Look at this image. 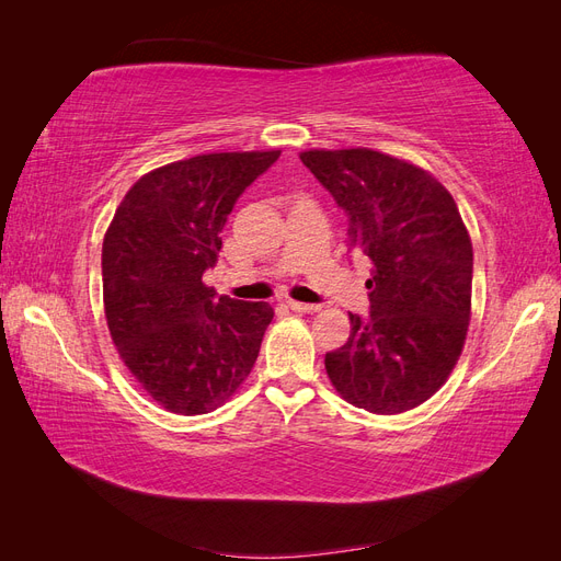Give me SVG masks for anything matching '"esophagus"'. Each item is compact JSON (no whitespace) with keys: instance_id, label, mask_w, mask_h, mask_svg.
I'll return each instance as SVG.
<instances>
[{"instance_id":"34e87169","label":"esophagus","mask_w":561,"mask_h":561,"mask_svg":"<svg viewBox=\"0 0 561 561\" xmlns=\"http://www.w3.org/2000/svg\"><path fill=\"white\" fill-rule=\"evenodd\" d=\"M287 307H290L297 313H316V311H320V304H307V301H295V299L287 301Z\"/></svg>"}]
</instances>
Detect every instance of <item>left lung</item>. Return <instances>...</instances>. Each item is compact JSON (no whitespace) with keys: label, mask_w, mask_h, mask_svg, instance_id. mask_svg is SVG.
Listing matches in <instances>:
<instances>
[{"label":"left lung","mask_w":561,"mask_h":561,"mask_svg":"<svg viewBox=\"0 0 561 561\" xmlns=\"http://www.w3.org/2000/svg\"><path fill=\"white\" fill-rule=\"evenodd\" d=\"M301 163L348 217V248L371 260L369 318L325 353L339 396L375 414L426 402L461 355L472 243L451 194L431 173L371 149H313Z\"/></svg>","instance_id":"left-lung-1"}]
</instances>
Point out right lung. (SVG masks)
<instances>
[{"mask_svg":"<svg viewBox=\"0 0 561 561\" xmlns=\"http://www.w3.org/2000/svg\"><path fill=\"white\" fill-rule=\"evenodd\" d=\"M280 151H222L168 163L135 182L103 241L112 342L130 375L168 412L206 414L257 360L274 309L217 295L227 217Z\"/></svg>","mask_w":561,"mask_h":561,"instance_id":"1","label":"right lung"}]
</instances>
